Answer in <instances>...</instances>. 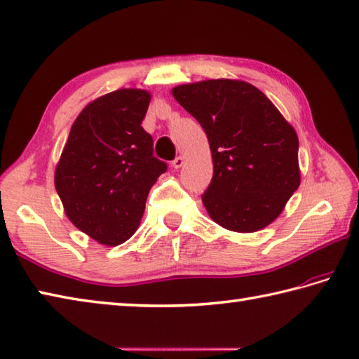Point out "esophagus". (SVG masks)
Instances as JSON below:
<instances>
[{"label":"esophagus","instance_id":"34e87169","mask_svg":"<svg viewBox=\"0 0 359 359\" xmlns=\"http://www.w3.org/2000/svg\"><path fill=\"white\" fill-rule=\"evenodd\" d=\"M172 165H173V168H181L182 165H184V158H182V156L175 158V159L172 161Z\"/></svg>","mask_w":359,"mask_h":359}]
</instances>
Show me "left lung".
Returning a JSON list of instances; mask_svg holds the SVG:
<instances>
[{
    "instance_id": "obj_1",
    "label": "left lung",
    "mask_w": 359,
    "mask_h": 359,
    "mask_svg": "<svg viewBox=\"0 0 359 359\" xmlns=\"http://www.w3.org/2000/svg\"><path fill=\"white\" fill-rule=\"evenodd\" d=\"M172 95L209 140L214 173L201 195L209 217L236 233L270 225L300 186L292 125L245 81H200L173 87Z\"/></svg>"
}]
</instances>
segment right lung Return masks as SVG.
Returning <instances> with one entry per match:
<instances>
[{
	"label": "right lung",
	"mask_w": 359,
	"mask_h": 359,
	"mask_svg": "<svg viewBox=\"0 0 359 359\" xmlns=\"http://www.w3.org/2000/svg\"><path fill=\"white\" fill-rule=\"evenodd\" d=\"M150 100L142 89H118L93 100L72 125L54 172L67 217L107 247L136 233L148 192L167 170L140 126Z\"/></svg>",
	"instance_id": "right-lung-1"
}]
</instances>
